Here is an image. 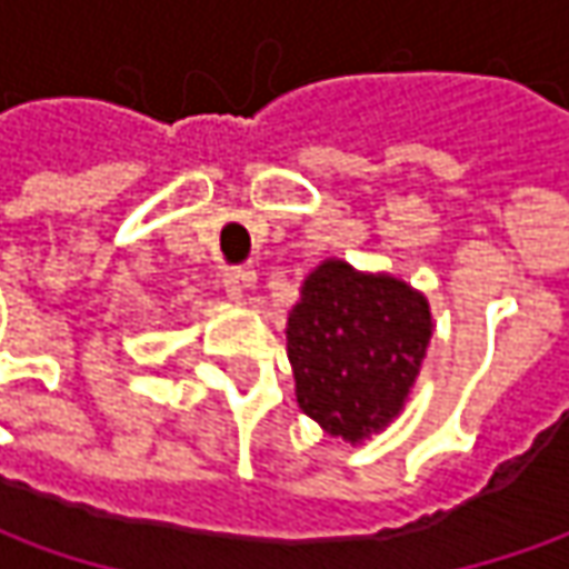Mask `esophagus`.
<instances>
[{"label":"esophagus","instance_id":"34e87169","mask_svg":"<svg viewBox=\"0 0 569 569\" xmlns=\"http://www.w3.org/2000/svg\"><path fill=\"white\" fill-rule=\"evenodd\" d=\"M221 284H224L228 297L240 300V297H243V291L256 284V272H252V269H240V266H230V269H224V272H221Z\"/></svg>","mask_w":569,"mask_h":569}]
</instances>
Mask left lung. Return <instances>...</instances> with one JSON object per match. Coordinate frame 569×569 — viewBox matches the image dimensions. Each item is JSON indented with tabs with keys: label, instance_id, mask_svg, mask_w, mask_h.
I'll use <instances>...</instances> for the list:
<instances>
[{
	"label": "left lung",
	"instance_id": "obj_1",
	"mask_svg": "<svg viewBox=\"0 0 569 569\" xmlns=\"http://www.w3.org/2000/svg\"><path fill=\"white\" fill-rule=\"evenodd\" d=\"M427 341L425 297L389 274H358L329 259L303 281L288 317L297 402L326 433L358 443L399 415Z\"/></svg>",
	"mask_w": 569,
	"mask_h": 569
}]
</instances>
